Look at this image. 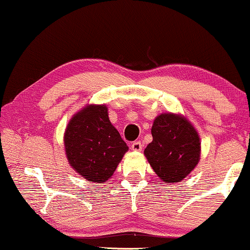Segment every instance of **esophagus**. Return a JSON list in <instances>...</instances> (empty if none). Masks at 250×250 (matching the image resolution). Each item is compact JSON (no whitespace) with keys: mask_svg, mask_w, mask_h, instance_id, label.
<instances>
[{"mask_svg":"<svg viewBox=\"0 0 250 250\" xmlns=\"http://www.w3.org/2000/svg\"><path fill=\"white\" fill-rule=\"evenodd\" d=\"M142 148H143V145H142L141 141H135V142L131 143V149H133V150H135V151L142 150Z\"/></svg>","mask_w":250,"mask_h":250,"instance_id":"34e87169","label":"esophagus"}]
</instances>
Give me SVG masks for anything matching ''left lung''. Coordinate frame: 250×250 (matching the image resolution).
Wrapping results in <instances>:
<instances>
[{"instance_id": "obj_1", "label": "left lung", "mask_w": 250, "mask_h": 250, "mask_svg": "<svg viewBox=\"0 0 250 250\" xmlns=\"http://www.w3.org/2000/svg\"><path fill=\"white\" fill-rule=\"evenodd\" d=\"M151 141L145 155L163 182H180L196 167L201 143L197 131L182 116L161 114L151 128Z\"/></svg>"}]
</instances>
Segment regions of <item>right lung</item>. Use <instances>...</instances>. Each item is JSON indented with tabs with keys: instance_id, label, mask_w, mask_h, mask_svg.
Returning a JSON list of instances; mask_svg holds the SVG:
<instances>
[{
	"instance_id": "obj_1",
	"label": "right lung",
	"mask_w": 250,
	"mask_h": 250,
	"mask_svg": "<svg viewBox=\"0 0 250 250\" xmlns=\"http://www.w3.org/2000/svg\"><path fill=\"white\" fill-rule=\"evenodd\" d=\"M64 147L74 170L89 182H105L128 150L105 105H87L70 120Z\"/></svg>"
}]
</instances>
